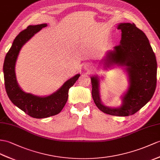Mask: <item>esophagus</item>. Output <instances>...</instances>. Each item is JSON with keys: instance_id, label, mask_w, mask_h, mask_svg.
I'll list each match as a JSON object with an SVG mask.
<instances>
[{"instance_id": "obj_1", "label": "esophagus", "mask_w": 160, "mask_h": 160, "mask_svg": "<svg viewBox=\"0 0 160 160\" xmlns=\"http://www.w3.org/2000/svg\"><path fill=\"white\" fill-rule=\"evenodd\" d=\"M85 68L88 71H91V70H92V67L90 64H86L85 65Z\"/></svg>"}]
</instances>
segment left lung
Listing matches in <instances>:
<instances>
[{"instance_id": "1", "label": "left lung", "mask_w": 160, "mask_h": 160, "mask_svg": "<svg viewBox=\"0 0 160 160\" xmlns=\"http://www.w3.org/2000/svg\"><path fill=\"white\" fill-rule=\"evenodd\" d=\"M120 44L109 51L103 59L105 68L111 66L126 67L129 77V88L122 97L119 108L104 106L101 102L100 79L91 77L92 98L96 107L104 113L115 116H129L138 111L153 97L157 83V61L145 34L134 24L122 23Z\"/></svg>"}]
</instances>
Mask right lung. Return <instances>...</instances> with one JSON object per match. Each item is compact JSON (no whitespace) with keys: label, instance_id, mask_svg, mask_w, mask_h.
Here are the masks:
<instances>
[{"label":"right lung","instance_id":"add662e5","mask_svg":"<svg viewBox=\"0 0 160 160\" xmlns=\"http://www.w3.org/2000/svg\"><path fill=\"white\" fill-rule=\"evenodd\" d=\"M47 26V24L28 26L26 29L19 32L7 52L3 64L5 89L10 100L27 115L37 119L49 118L60 112L67 102L69 89L80 77L79 74H77L66 81L56 92L45 97L26 93L19 88L15 72L19 51L35 34Z\"/></svg>","mask_w":160,"mask_h":160}]
</instances>
